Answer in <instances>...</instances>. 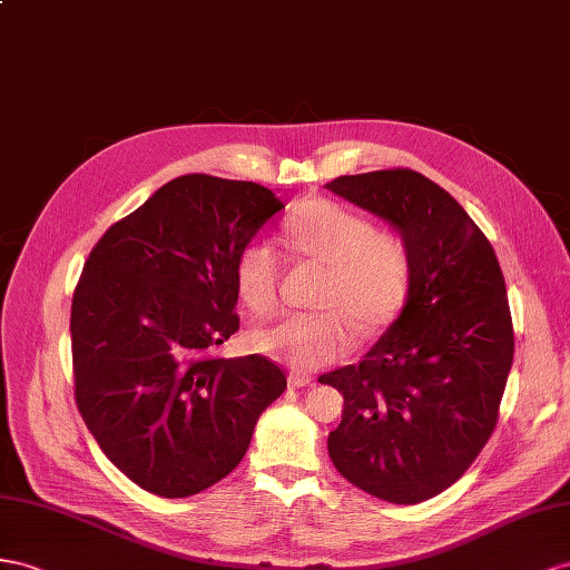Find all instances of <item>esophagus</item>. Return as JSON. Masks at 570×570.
<instances>
[{"instance_id":"34e87169","label":"esophagus","mask_w":570,"mask_h":570,"mask_svg":"<svg viewBox=\"0 0 570 570\" xmlns=\"http://www.w3.org/2000/svg\"><path fill=\"white\" fill-rule=\"evenodd\" d=\"M311 383H313V377L308 373H301V371H291L288 373V385L291 387H305V385H311Z\"/></svg>"}]
</instances>
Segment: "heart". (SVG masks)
Instances as JSON below:
<instances>
[{
	"mask_svg": "<svg viewBox=\"0 0 570 570\" xmlns=\"http://www.w3.org/2000/svg\"><path fill=\"white\" fill-rule=\"evenodd\" d=\"M284 230L298 255L327 267L323 305L342 311L286 313L257 327L250 344L269 358L313 371L352 352L356 330L347 312L366 327L383 325L397 313L410 286V250L397 233L375 230L368 216L330 199L301 204ZM233 279L247 308L272 313L279 303V253L262 238L247 240L236 255Z\"/></svg>",
	"mask_w": 570,
	"mask_h": 570,
	"instance_id": "1",
	"label": "heart"
}]
</instances>
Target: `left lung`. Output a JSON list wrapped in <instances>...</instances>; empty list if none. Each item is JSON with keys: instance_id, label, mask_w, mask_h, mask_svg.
I'll list each match as a JSON object with an SVG mask.
<instances>
[{"instance_id": "obj_1", "label": "left lung", "mask_w": 570, "mask_h": 570, "mask_svg": "<svg viewBox=\"0 0 570 570\" xmlns=\"http://www.w3.org/2000/svg\"><path fill=\"white\" fill-rule=\"evenodd\" d=\"M327 189L395 228L412 265L395 323L356 366L320 375L344 395L330 458L375 499L421 503L470 470L499 421L515 346L503 272L470 214L426 175H342Z\"/></svg>"}]
</instances>
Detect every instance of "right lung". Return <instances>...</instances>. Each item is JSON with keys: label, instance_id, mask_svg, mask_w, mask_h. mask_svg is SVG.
<instances>
[{"label": "right lung", "instance_id": "1", "mask_svg": "<svg viewBox=\"0 0 570 570\" xmlns=\"http://www.w3.org/2000/svg\"><path fill=\"white\" fill-rule=\"evenodd\" d=\"M282 209L257 183L180 175L86 259L69 323L75 397L100 450L144 491L185 499L222 481L286 390L265 356H209L238 332L236 255Z\"/></svg>", "mask_w": 570, "mask_h": 570}]
</instances>
